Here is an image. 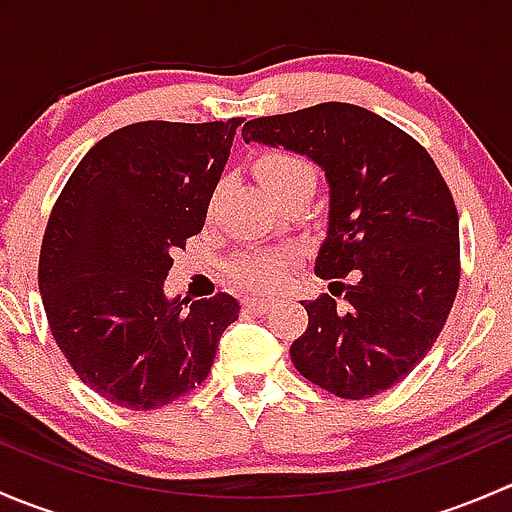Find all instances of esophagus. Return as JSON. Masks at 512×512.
<instances>
[{
    "label": "esophagus",
    "instance_id": "esophagus-1",
    "mask_svg": "<svg viewBox=\"0 0 512 512\" xmlns=\"http://www.w3.org/2000/svg\"><path fill=\"white\" fill-rule=\"evenodd\" d=\"M272 299L267 297H242V309L250 314H265L270 309Z\"/></svg>",
    "mask_w": 512,
    "mask_h": 512
}]
</instances>
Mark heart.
Returning <instances> with one entry per match:
<instances>
[{"mask_svg": "<svg viewBox=\"0 0 512 512\" xmlns=\"http://www.w3.org/2000/svg\"><path fill=\"white\" fill-rule=\"evenodd\" d=\"M257 175L262 178L270 195L285 193L297 185H314V170L304 158L287 151H270L257 160ZM297 262L294 250H272V252H252V255H237L227 265V275L235 285L255 292H275L285 285L289 270Z\"/></svg>", "mask_w": 512, "mask_h": 512, "instance_id": "b5f03b06", "label": "heart"}]
</instances>
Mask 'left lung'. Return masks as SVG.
<instances>
[{
	"label": "left lung",
	"instance_id": "left-lung-1",
	"mask_svg": "<svg viewBox=\"0 0 512 512\" xmlns=\"http://www.w3.org/2000/svg\"><path fill=\"white\" fill-rule=\"evenodd\" d=\"M242 138L324 170L329 230L314 272L354 277L344 307L329 294L304 299L309 324L289 347L292 364L342 399L391 389L433 347L461 280L458 210L441 170L416 138L354 103L252 118Z\"/></svg>",
	"mask_w": 512,
	"mask_h": 512
}]
</instances>
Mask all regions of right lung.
<instances>
[{"mask_svg":"<svg viewBox=\"0 0 512 512\" xmlns=\"http://www.w3.org/2000/svg\"><path fill=\"white\" fill-rule=\"evenodd\" d=\"M242 121L118 128L56 198L39 255L46 319L71 369L111 404L148 411L193 391L240 314L225 292L185 309L163 282L173 250L203 230Z\"/></svg>","mask_w":512,"mask_h":512,"instance_id":"1","label":"right lung"}]
</instances>
